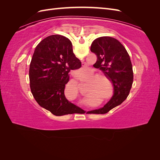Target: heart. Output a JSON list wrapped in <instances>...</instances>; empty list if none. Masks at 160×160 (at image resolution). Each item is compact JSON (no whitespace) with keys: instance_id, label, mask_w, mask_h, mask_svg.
<instances>
[{"instance_id":"heart-1","label":"heart","mask_w":160,"mask_h":160,"mask_svg":"<svg viewBox=\"0 0 160 160\" xmlns=\"http://www.w3.org/2000/svg\"><path fill=\"white\" fill-rule=\"evenodd\" d=\"M88 77H90L88 83H87L86 93L88 95L87 98L88 99H93L95 98L101 99L108 93L109 88L107 84L111 83L108 77L104 75L98 74L94 70H91L88 74ZM112 95H109L106 99H111Z\"/></svg>"}]
</instances>
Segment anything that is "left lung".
<instances>
[{
  "label": "left lung",
  "mask_w": 160,
  "mask_h": 160,
  "mask_svg": "<svg viewBox=\"0 0 160 160\" xmlns=\"http://www.w3.org/2000/svg\"><path fill=\"white\" fill-rule=\"evenodd\" d=\"M91 51L98 57L96 68H99L113 83L114 91L111 99L102 108L89 111L91 113L104 114L122 104L129 95L133 81V72L130 57L124 46L110 37L95 39Z\"/></svg>",
  "instance_id": "8db88e82"
}]
</instances>
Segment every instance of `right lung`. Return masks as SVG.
Masks as SVG:
<instances>
[{
  "instance_id": "right-lung-1",
  "label": "right lung",
  "mask_w": 160,
  "mask_h": 160,
  "mask_svg": "<svg viewBox=\"0 0 160 160\" xmlns=\"http://www.w3.org/2000/svg\"><path fill=\"white\" fill-rule=\"evenodd\" d=\"M81 67L69 38L54 35L42 40L34 51L29 68L30 88L38 104L56 116L84 113L64 93L69 72Z\"/></svg>"
}]
</instances>
